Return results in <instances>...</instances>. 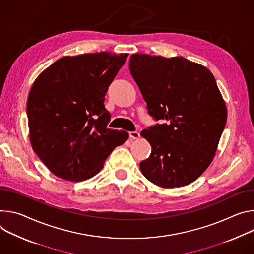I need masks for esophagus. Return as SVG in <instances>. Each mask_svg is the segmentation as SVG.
Here are the masks:
<instances>
[{
	"label": "esophagus",
	"mask_w": 254,
	"mask_h": 254,
	"mask_svg": "<svg viewBox=\"0 0 254 254\" xmlns=\"http://www.w3.org/2000/svg\"><path fill=\"white\" fill-rule=\"evenodd\" d=\"M129 136L131 139H138L140 137V134L137 131H131L129 132Z\"/></svg>",
	"instance_id": "obj_1"
}]
</instances>
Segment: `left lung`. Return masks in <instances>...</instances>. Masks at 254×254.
I'll list each match as a JSON object with an SVG mask.
<instances>
[{
	"label": "left lung",
	"mask_w": 254,
	"mask_h": 254,
	"mask_svg": "<svg viewBox=\"0 0 254 254\" xmlns=\"http://www.w3.org/2000/svg\"><path fill=\"white\" fill-rule=\"evenodd\" d=\"M129 68L148 114L156 121L165 120L141 131L151 154L140 162V170L162 188L192 183L212 162L227 120L214 75L181 56L135 53Z\"/></svg>",
	"instance_id": "1"
}]
</instances>
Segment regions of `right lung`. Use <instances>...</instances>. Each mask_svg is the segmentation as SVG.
<instances>
[{
    "label": "right lung",
    "mask_w": 254,
    "mask_h": 254,
    "mask_svg": "<svg viewBox=\"0 0 254 254\" xmlns=\"http://www.w3.org/2000/svg\"><path fill=\"white\" fill-rule=\"evenodd\" d=\"M127 56L108 51L64 56L35 79L27 101L30 142L56 177L91 179L128 139V132L107 127L111 115L104 105Z\"/></svg>",
    "instance_id": "obj_1"
}]
</instances>
